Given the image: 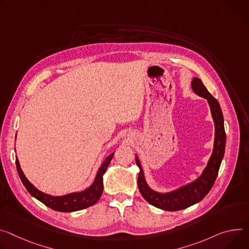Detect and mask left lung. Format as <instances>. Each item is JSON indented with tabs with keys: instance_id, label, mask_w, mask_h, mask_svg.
I'll return each mask as SVG.
<instances>
[{
	"instance_id": "obj_1",
	"label": "left lung",
	"mask_w": 249,
	"mask_h": 249,
	"mask_svg": "<svg viewBox=\"0 0 249 249\" xmlns=\"http://www.w3.org/2000/svg\"><path fill=\"white\" fill-rule=\"evenodd\" d=\"M192 89L196 95L208 100L214 123V141L213 153L201 174L193 182L176 190L166 193L157 192L148 185L138 155L136 154V157H135L136 164L140 170L138 176V188L141 195L150 205L164 211H180L200 201L213 188L223 159L227 136H225L221 108L217 100L209 92V90L202 84L199 78H193Z\"/></svg>"
}]
</instances>
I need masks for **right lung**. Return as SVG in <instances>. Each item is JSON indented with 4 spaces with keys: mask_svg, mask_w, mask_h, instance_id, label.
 I'll list each match as a JSON object with an SVG mask.
<instances>
[{
    "mask_svg": "<svg viewBox=\"0 0 249 249\" xmlns=\"http://www.w3.org/2000/svg\"><path fill=\"white\" fill-rule=\"evenodd\" d=\"M16 138H17V135H16ZM113 156H114V151H113L101 164L95 176L93 183L88 188H86L81 192H73L70 194H65L63 196H52L36 189L27 178L24 172H22V170L20 169V165L17 156H16V165H17V170L22 184H24L28 192L34 197H36V199L44 203L47 207L56 212L71 213V212H76V211H80V210L91 207L98 201L103 192V175L105 174Z\"/></svg>",
    "mask_w": 249,
    "mask_h": 249,
    "instance_id": "add662e5",
    "label": "right lung"
}]
</instances>
